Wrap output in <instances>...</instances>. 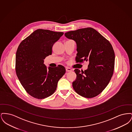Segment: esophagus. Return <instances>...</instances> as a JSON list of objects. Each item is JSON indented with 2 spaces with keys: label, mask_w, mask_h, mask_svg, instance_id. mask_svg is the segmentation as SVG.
<instances>
[{
  "label": "esophagus",
  "mask_w": 132,
  "mask_h": 132,
  "mask_svg": "<svg viewBox=\"0 0 132 132\" xmlns=\"http://www.w3.org/2000/svg\"><path fill=\"white\" fill-rule=\"evenodd\" d=\"M65 68H66V71L67 72H70V71H72V69L68 67H66Z\"/></svg>",
  "instance_id": "esophagus-1"
}]
</instances>
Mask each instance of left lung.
Masks as SVG:
<instances>
[{"label":"left lung","instance_id":"8db88e82","mask_svg":"<svg viewBox=\"0 0 132 132\" xmlns=\"http://www.w3.org/2000/svg\"><path fill=\"white\" fill-rule=\"evenodd\" d=\"M65 36L76 43V62L89 61L84 71L74 70L77 78L72 83L73 88L84 97H94L106 87L113 75L115 53L112 45L92 28L68 31Z\"/></svg>","mask_w":132,"mask_h":132}]
</instances>
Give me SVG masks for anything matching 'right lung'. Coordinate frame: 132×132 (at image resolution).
I'll return each instance as SVG.
<instances>
[{
  "label": "right lung",
  "mask_w": 132,
  "mask_h": 132,
  "mask_svg": "<svg viewBox=\"0 0 132 132\" xmlns=\"http://www.w3.org/2000/svg\"><path fill=\"white\" fill-rule=\"evenodd\" d=\"M63 32L38 29L19 44L16 54V75L26 91L31 96L44 99L53 94L65 72L59 65L47 68L44 59L52 54V48Z\"/></svg>",
  "instance_id": "add662e5"
}]
</instances>
